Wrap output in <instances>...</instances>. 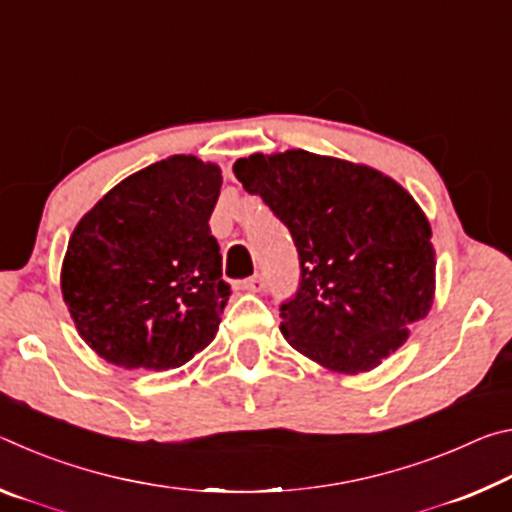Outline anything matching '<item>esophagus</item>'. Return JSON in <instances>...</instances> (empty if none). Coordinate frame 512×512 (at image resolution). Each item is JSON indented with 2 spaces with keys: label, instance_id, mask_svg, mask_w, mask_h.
<instances>
[{
  "label": "esophagus",
  "instance_id": "34e87169",
  "mask_svg": "<svg viewBox=\"0 0 512 512\" xmlns=\"http://www.w3.org/2000/svg\"><path fill=\"white\" fill-rule=\"evenodd\" d=\"M241 287H244V289H246V291H250V293H257V291H262V289H264V280H262V275L246 277V280L241 282Z\"/></svg>",
  "mask_w": 512,
  "mask_h": 512
}]
</instances>
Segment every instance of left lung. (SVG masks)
<instances>
[{
  "mask_svg": "<svg viewBox=\"0 0 512 512\" xmlns=\"http://www.w3.org/2000/svg\"><path fill=\"white\" fill-rule=\"evenodd\" d=\"M235 176L298 250V289L280 305L284 339L339 372L391 357L433 300L431 228L413 196L375 169L300 149L241 158Z\"/></svg>",
  "mask_w": 512,
  "mask_h": 512,
  "instance_id": "obj_1",
  "label": "left lung"
}]
</instances>
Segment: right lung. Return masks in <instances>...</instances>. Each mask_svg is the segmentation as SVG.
<instances>
[{"mask_svg": "<svg viewBox=\"0 0 512 512\" xmlns=\"http://www.w3.org/2000/svg\"><path fill=\"white\" fill-rule=\"evenodd\" d=\"M219 189L216 164L173 155L121 180L76 225L60 287L99 357L169 370L212 343L232 293L210 230Z\"/></svg>", "mask_w": 512, "mask_h": 512, "instance_id": "right-lung-1", "label": "right lung"}]
</instances>
